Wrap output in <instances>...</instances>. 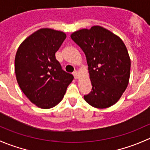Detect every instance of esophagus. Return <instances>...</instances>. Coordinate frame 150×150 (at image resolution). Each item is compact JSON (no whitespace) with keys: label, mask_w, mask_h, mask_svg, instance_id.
I'll return each instance as SVG.
<instances>
[{"label":"esophagus","mask_w":150,"mask_h":150,"mask_svg":"<svg viewBox=\"0 0 150 150\" xmlns=\"http://www.w3.org/2000/svg\"><path fill=\"white\" fill-rule=\"evenodd\" d=\"M73 75H74V77H75V79H78V78H79V73H78V71L75 70V72H73Z\"/></svg>","instance_id":"1"}]
</instances>
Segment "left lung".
Here are the masks:
<instances>
[{
  "instance_id": "left-lung-1",
  "label": "left lung",
  "mask_w": 150,
  "mask_h": 150,
  "mask_svg": "<svg viewBox=\"0 0 150 150\" xmlns=\"http://www.w3.org/2000/svg\"><path fill=\"white\" fill-rule=\"evenodd\" d=\"M71 38L83 51L91 91L84 96L91 106L110 107L120 99L129 82L131 59L123 41L101 26L74 32Z\"/></svg>"
}]
</instances>
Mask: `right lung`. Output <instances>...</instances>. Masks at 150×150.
Masks as SVG:
<instances>
[{"label":"right lung","instance_id":"add662e5","mask_svg":"<svg viewBox=\"0 0 150 150\" xmlns=\"http://www.w3.org/2000/svg\"><path fill=\"white\" fill-rule=\"evenodd\" d=\"M66 37L62 31L40 29L27 38L16 51V81L30 102L40 108H52L59 103L74 78L62 69L55 57Z\"/></svg>","mask_w":150,"mask_h":150}]
</instances>
